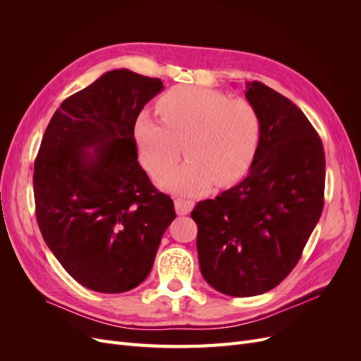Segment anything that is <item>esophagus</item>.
I'll return each instance as SVG.
<instances>
[{
	"mask_svg": "<svg viewBox=\"0 0 361 361\" xmlns=\"http://www.w3.org/2000/svg\"><path fill=\"white\" fill-rule=\"evenodd\" d=\"M194 202L192 200H187V199H176L174 200V209H176L178 215H187L192 211L194 207Z\"/></svg>",
	"mask_w": 361,
	"mask_h": 361,
	"instance_id": "34e87169",
	"label": "esophagus"
}]
</instances>
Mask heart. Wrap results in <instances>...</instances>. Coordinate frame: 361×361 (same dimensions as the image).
<instances>
[{"instance_id": "obj_1", "label": "heart", "mask_w": 361, "mask_h": 361, "mask_svg": "<svg viewBox=\"0 0 361 361\" xmlns=\"http://www.w3.org/2000/svg\"><path fill=\"white\" fill-rule=\"evenodd\" d=\"M162 117L140 114L134 123V140L143 166L155 171L176 160L180 143L185 156L179 166L155 173L162 190L182 195H199L235 182L255 158L260 140V117L247 99L195 85H178L158 101Z\"/></svg>"}]
</instances>
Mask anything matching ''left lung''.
I'll return each mask as SVG.
<instances>
[{
  "label": "left lung",
  "mask_w": 361,
  "mask_h": 361,
  "mask_svg": "<svg viewBox=\"0 0 361 361\" xmlns=\"http://www.w3.org/2000/svg\"><path fill=\"white\" fill-rule=\"evenodd\" d=\"M247 101L260 117V140L247 178L191 212L202 276L218 292L255 297L298 264L324 207L325 154L309 118L259 81Z\"/></svg>",
  "instance_id": "8db88e82"
}]
</instances>
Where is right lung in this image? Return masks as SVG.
I'll return each mask as SVG.
<instances>
[{
  "instance_id": "obj_1",
  "label": "right lung",
  "mask_w": 361,
  "mask_h": 361,
  "mask_svg": "<svg viewBox=\"0 0 361 361\" xmlns=\"http://www.w3.org/2000/svg\"><path fill=\"white\" fill-rule=\"evenodd\" d=\"M164 89L128 69L104 73L54 113L35 162L36 218L47 245L80 285L102 293L149 276L176 218L170 195L137 158L134 123Z\"/></svg>"
}]
</instances>
